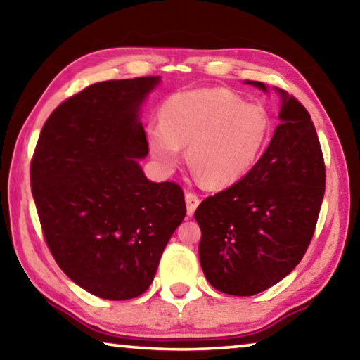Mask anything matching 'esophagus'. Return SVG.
<instances>
[{"label": "esophagus", "instance_id": "esophagus-1", "mask_svg": "<svg viewBox=\"0 0 360 360\" xmlns=\"http://www.w3.org/2000/svg\"><path fill=\"white\" fill-rule=\"evenodd\" d=\"M185 201H186V212L188 215H193L194 210H196V207L199 205V202H201V199H199V196L194 191H186L185 193Z\"/></svg>", "mask_w": 360, "mask_h": 360}]
</instances>
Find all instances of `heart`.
Returning <instances> with one entry per match:
<instances>
[{
  "instance_id": "obj_1",
  "label": "heart",
  "mask_w": 360,
  "mask_h": 360,
  "mask_svg": "<svg viewBox=\"0 0 360 360\" xmlns=\"http://www.w3.org/2000/svg\"><path fill=\"white\" fill-rule=\"evenodd\" d=\"M268 111L221 87L176 92L164 102L161 122L151 124L146 140L164 170L188 162L207 186L221 188L250 172L266 146Z\"/></svg>"
}]
</instances>
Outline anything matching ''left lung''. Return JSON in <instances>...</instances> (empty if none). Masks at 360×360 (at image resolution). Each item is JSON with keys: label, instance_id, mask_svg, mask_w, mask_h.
Returning <instances> with one entry per match:
<instances>
[{"label": "left lung", "instance_id": "1", "mask_svg": "<svg viewBox=\"0 0 360 360\" xmlns=\"http://www.w3.org/2000/svg\"><path fill=\"white\" fill-rule=\"evenodd\" d=\"M266 91L263 82H249ZM282 98L271 143L243 180L205 198L199 260L210 285L250 297L273 287L302 262L326 191V164L311 116L293 96Z\"/></svg>", "mask_w": 360, "mask_h": 360}]
</instances>
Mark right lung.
<instances>
[{
	"instance_id": "right-lung-1",
	"label": "right lung",
	"mask_w": 360,
	"mask_h": 360,
	"mask_svg": "<svg viewBox=\"0 0 360 360\" xmlns=\"http://www.w3.org/2000/svg\"><path fill=\"white\" fill-rule=\"evenodd\" d=\"M159 76L96 82L52 111L30 164L46 244L75 284L92 295L135 298L150 287L170 236L185 219L184 190L155 184L139 121Z\"/></svg>"
}]
</instances>
